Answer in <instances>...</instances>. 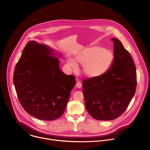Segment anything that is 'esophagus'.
Instances as JSON below:
<instances>
[{
	"instance_id": "1",
	"label": "esophagus",
	"mask_w": 150,
	"mask_h": 150,
	"mask_svg": "<svg viewBox=\"0 0 150 150\" xmlns=\"http://www.w3.org/2000/svg\"><path fill=\"white\" fill-rule=\"evenodd\" d=\"M81 86H82V83L78 81L76 83V87L78 88H81Z\"/></svg>"
}]
</instances>
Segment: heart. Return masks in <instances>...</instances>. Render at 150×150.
Listing matches in <instances>:
<instances>
[{"mask_svg":"<svg viewBox=\"0 0 150 150\" xmlns=\"http://www.w3.org/2000/svg\"><path fill=\"white\" fill-rule=\"evenodd\" d=\"M76 61L82 65V72L89 78H96L104 75L111 67L114 55L108 49L100 46H88L75 55ZM68 64L73 69L77 68L75 61L69 57Z\"/></svg>","mask_w":150,"mask_h":150,"instance_id":"b5f03b06","label":"heart"}]
</instances>
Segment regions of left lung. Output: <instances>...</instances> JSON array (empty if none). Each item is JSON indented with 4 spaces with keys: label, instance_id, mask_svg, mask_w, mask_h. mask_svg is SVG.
<instances>
[{
    "label": "left lung",
    "instance_id": "obj_1",
    "mask_svg": "<svg viewBox=\"0 0 150 150\" xmlns=\"http://www.w3.org/2000/svg\"><path fill=\"white\" fill-rule=\"evenodd\" d=\"M114 42V61L103 75L84 79L82 93L85 107L93 118L110 121L121 116L132 99L137 87L135 64L117 38Z\"/></svg>",
    "mask_w": 150,
    "mask_h": 150
}]
</instances>
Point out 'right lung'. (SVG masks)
<instances>
[{
  "label": "right lung",
  "instance_id": "add662e5",
  "mask_svg": "<svg viewBox=\"0 0 150 150\" xmlns=\"http://www.w3.org/2000/svg\"><path fill=\"white\" fill-rule=\"evenodd\" d=\"M50 46L29 41L22 51L13 74V83L24 110L35 118L52 121L64 114L75 76L59 67L62 54Z\"/></svg>",
  "mask_w": 150,
  "mask_h": 150
}]
</instances>
